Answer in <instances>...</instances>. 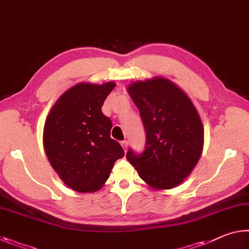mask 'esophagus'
I'll use <instances>...</instances> for the list:
<instances>
[{
	"instance_id": "obj_1",
	"label": "esophagus",
	"mask_w": 249,
	"mask_h": 249,
	"mask_svg": "<svg viewBox=\"0 0 249 249\" xmlns=\"http://www.w3.org/2000/svg\"><path fill=\"white\" fill-rule=\"evenodd\" d=\"M121 145H122V147H123V149H124L125 152L127 151V147H128V142H127V141L121 142Z\"/></svg>"
}]
</instances>
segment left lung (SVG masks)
<instances>
[{
  "mask_svg": "<svg viewBox=\"0 0 249 249\" xmlns=\"http://www.w3.org/2000/svg\"><path fill=\"white\" fill-rule=\"evenodd\" d=\"M128 93L140 109L146 142L143 152L129 148L126 159L153 188L177 186L203 151V124L195 106L183 90L160 77L134 83Z\"/></svg>",
  "mask_w": 249,
  "mask_h": 249,
  "instance_id": "left-lung-1",
  "label": "left lung"
}]
</instances>
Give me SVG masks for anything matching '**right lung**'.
Here are the masks:
<instances>
[{"instance_id":"1","label":"right lung","mask_w":249,"mask_h":249,"mask_svg":"<svg viewBox=\"0 0 249 249\" xmlns=\"http://www.w3.org/2000/svg\"><path fill=\"white\" fill-rule=\"evenodd\" d=\"M115 83L77 84L63 94L44 126V148L63 181L80 193L95 192L109 177L114 163L124 156L110 139L112 121L102 106Z\"/></svg>"}]
</instances>
